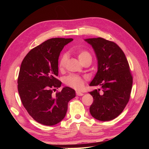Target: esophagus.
Listing matches in <instances>:
<instances>
[{
    "instance_id": "obj_1",
    "label": "esophagus",
    "mask_w": 149,
    "mask_h": 149,
    "mask_svg": "<svg viewBox=\"0 0 149 149\" xmlns=\"http://www.w3.org/2000/svg\"><path fill=\"white\" fill-rule=\"evenodd\" d=\"M76 95L77 96H83V93H81V92H79V91H76Z\"/></svg>"
}]
</instances>
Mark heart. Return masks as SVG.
Here are the masks:
<instances>
[{"instance_id":"1","label":"heart","mask_w":149,"mask_h":149,"mask_svg":"<svg viewBox=\"0 0 149 149\" xmlns=\"http://www.w3.org/2000/svg\"><path fill=\"white\" fill-rule=\"evenodd\" d=\"M78 57L79 61L81 62V63H83L84 62L88 60H92V56L88 51L84 50V49H81L78 50L77 52ZM68 60V55L67 54L65 53L63 55L59 61V64H58V68L60 70H63L66 66V62ZM85 82V79L80 77L79 76L76 75H70L67 76L65 79V83L68 86L71 87L76 90L81 89Z\"/></svg>"}]
</instances>
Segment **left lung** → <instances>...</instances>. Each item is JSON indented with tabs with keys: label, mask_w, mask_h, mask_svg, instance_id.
I'll return each instance as SVG.
<instances>
[{
	"label": "left lung",
	"mask_w": 149,
	"mask_h": 149,
	"mask_svg": "<svg viewBox=\"0 0 149 149\" xmlns=\"http://www.w3.org/2000/svg\"><path fill=\"white\" fill-rule=\"evenodd\" d=\"M97 58L98 70L89 86L100 89L89 92L93 97L90 113L94 118L108 121L117 118L128 103L132 76L127 58L116 43L101 37L86 39Z\"/></svg>",
	"instance_id": "obj_1"
}]
</instances>
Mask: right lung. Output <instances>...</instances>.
<instances>
[{"instance_id": "1", "label": "right lung", "mask_w": 149, "mask_h": 149, "mask_svg": "<svg viewBox=\"0 0 149 149\" xmlns=\"http://www.w3.org/2000/svg\"><path fill=\"white\" fill-rule=\"evenodd\" d=\"M73 38H54L33 48L22 62L18 77V91L22 104L37 123L53 125L64 119L68 102L75 91L61 86L58 75V58L61 50Z\"/></svg>"}]
</instances>
